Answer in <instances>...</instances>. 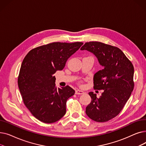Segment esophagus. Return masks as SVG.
<instances>
[{
	"mask_svg": "<svg viewBox=\"0 0 146 146\" xmlns=\"http://www.w3.org/2000/svg\"><path fill=\"white\" fill-rule=\"evenodd\" d=\"M75 94H76V95H83V94H85V92H83V91H82V90H80L78 89V90H76Z\"/></svg>",
	"mask_w": 146,
	"mask_h": 146,
	"instance_id": "1",
	"label": "esophagus"
}]
</instances>
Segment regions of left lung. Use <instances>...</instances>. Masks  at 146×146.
Instances as JSON below:
<instances>
[{"mask_svg": "<svg viewBox=\"0 0 146 146\" xmlns=\"http://www.w3.org/2000/svg\"><path fill=\"white\" fill-rule=\"evenodd\" d=\"M97 58L103 69L94 78V89L104 90L99 98L92 92L86 113L96 122H106L115 117L123 108L134 89V67L119 48L98 41L86 42L80 48Z\"/></svg>", "mask_w": 146, "mask_h": 146, "instance_id": "left-lung-1", "label": "left lung"}]
</instances>
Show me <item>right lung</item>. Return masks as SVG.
Returning a JSON list of instances; mask_svg holds the SVG:
<instances>
[{
    "label": "right lung",
    "mask_w": 146,
    "mask_h": 146,
    "mask_svg": "<svg viewBox=\"0 0 146 146\" xmlns=\"http://www.w3.org/2000/svg\"><path fill=\"white\" fill-rule=\"evenodd\" d=\"M83 42H52L31 50L23 60L18 84L27 108L38 120L53 123L66 112V102L75 91L69 86L57 89V70H62L68 58Z\"/></svg>",
    "instance_id": "add662e5"
}]
</instances>
